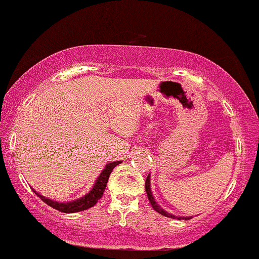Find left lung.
Here are the masks:
<instances>
[{
  "mask_svg": "<svg viewBox=\"0 0 259 259\" xmlns=\"http://www.w3.org/2000/svg\"><path fill=\"white\" fill-rule=\"evenodd\" d=\"M145 189H146V194H147V198H149L150 204H151V206L153 208V210H155V211L160 212V214L163 215V217L176 219V217H173V215L168 214V212H166L163 209L160 208V206H158V204L155 201V199H153V197H152L151 188H150V176H147L146 181H145ZM178 219H181V218H178ZM184 219H186V220H189V219H192V218H184Z\"/></svg>",
  "mask_w": 259,
  "mask_h": 259,
  "instance_id": "left-lung-1",
  "label": "left lung"
}]
</instances>
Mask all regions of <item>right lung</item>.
Returning <instances> with one entry per match:
<instances>
[{
  "instance_id": "1",
  "label": "right lung",
  "mask_w": 259,
  "mask_h": 259,
  "mask_svg": "<svg viewBox=\"0 0 259 259\" xmlns=\"http://www.w3.org/2000/svg\"><path fill=\"white\" fill-rule=\"evenodd\" d=\"M119 163H121V161H115V162H110V163H108L106 168H104L101 175H99V177L97 178V181H96L92 190H91L88 194L84 195V197L77 199V200L70 201V203H59V201L50 200V199H47L45 197H42V195H39L35 190H34V193H35V194L38 195V197L40 198L45 204H48V205L51 206V208L59 210V211L61 212L83 211V210H87L92 208L93 205H96V203H97L99 199L102 198L104 190H106L107 182L109 180L110 173H112L113 169H114L116 164Z\"/></svg>"
}]
</instances>
